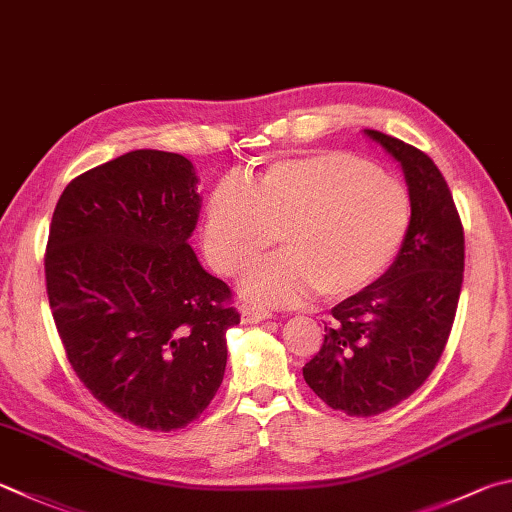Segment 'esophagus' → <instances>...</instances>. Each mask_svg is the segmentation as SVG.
Returning a JSON list of instances; mask_svg holds the SVG:
<instances>
[{
  "label": "esophagus",
  "mask_w": 512,
  "mask_h": 512,
  "mask_svg": "<svg viewBox=\"0 0 512 512\" xmlns=\"http://www.w3.org/2000/svg\"><path fill=\"white\" fill-rule=\"evenodd\" d=\"M268 318H271V311L264 309V306H253V304L241 306V322L244 324H257Z\"/></svg>",
  "instance_id": "34e87169"
}]
</instances>
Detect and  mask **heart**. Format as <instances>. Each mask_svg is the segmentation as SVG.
I'll list each match as a JSON object with an SVG mask.
<instances>
[{"label":"heart","instance_id":"1","mask_svg":"<svg viewBox=\"0 0 512 512\" xmlns=\"http://www.w3.org/2000/svg\"><path fill=\"white\" fill-rule=\"evenodd\" d=\"M412 224L405 185L347 152L277 161L250 179L219 181L203 210V250L221 275L255 262L275 235L284 253L244 275L255 302L345 300L383 275Z\"/></svg>","mask_w":512,"mask_h":512}]
</instances>
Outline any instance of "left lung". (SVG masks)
<instances>
[{"instance_id": "1", "label": "left lung", "mask_w": 512, "mask_h": 512, "mask_svg": "<svg viewBox=\"0 0 512 512\" xmlns=\"http://www.w3.org/2000/svg\"><path fill=\"white\" fill-rule=\"evenodd\" d=\"M401 163L412 224L389 271L331 309L306 385L333 410L376 416L421 387L448 345L461 295V217L439 167L425 152L367 129Z\"/></svg>"}]
</instances>
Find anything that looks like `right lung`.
<instances>
[{"instance_id": "right-lung-1", "label": "right lung", "mask_w": 512, "mask_h": 512, "mask_svg": "<svg viewBox=\"0 0 512 512\" xmlns=\"http://www.w3.org/2000/svg\"><path fill=\"white\" fill-rule=\"evenodd\" d=\"M197 176L181 154L136 150L73 179L53 210L46 293L76 376L125 421L179 430L215 398L232 291L188 239Z\"/></svg>"}]
</instances>
